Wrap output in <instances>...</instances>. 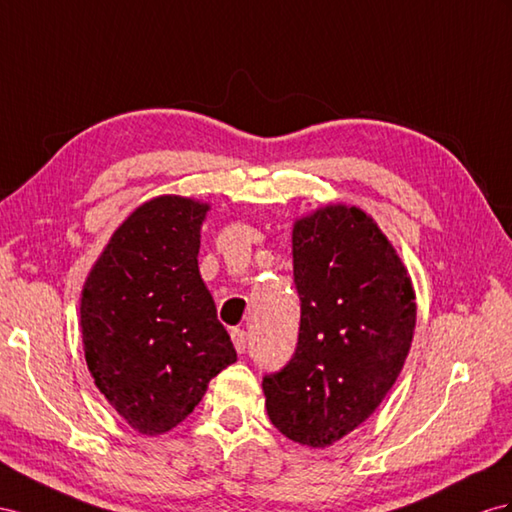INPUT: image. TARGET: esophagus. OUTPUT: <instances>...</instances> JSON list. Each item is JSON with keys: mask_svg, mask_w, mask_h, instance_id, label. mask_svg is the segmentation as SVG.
<instances>
[{"mask_svg": "<svg viewBox=\"0 0 512 512\" xmlns=\"http://www.w3.org/2000/svg\"><path fill=\"white\" fill-rule=\"evenodd\" d=\"M231 339H233V346H235V350H238L240 352V355H242V352H246V331H242V329H233L231 331Z\"/></svg>", "mask_w": 512, "mask_h": 512, "instance_id": "1", "label": "esophagus"}]
</instances>
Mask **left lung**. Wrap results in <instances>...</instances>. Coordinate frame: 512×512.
<instances>
[{
  "label": "left lung",
  "instance_id": "8db88e82",
  "mask_svg": "<svg viewBox=\"0 0 512 512\" xmlns=\"http://www.w3.org/2000/svg\"><path fill=\"white\" fill-rule=\"evenodd\" d=\"M292 255L298 346L261 387L279 432L326 448L361 426L400 376L415 331V290L387 235L355 205L298 218Z\"/></svg>",
  "mask_w": 512,
  "mask_h": 512
}]
</instances>
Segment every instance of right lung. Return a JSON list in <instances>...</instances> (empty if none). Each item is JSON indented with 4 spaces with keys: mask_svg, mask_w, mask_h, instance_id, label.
<instances>
[{
    "mask_svg": "<svg viewBox=\"0 0 512 512\" xmlns=\"http://www.w3.org/2000/svg\"><path fill=\"white\" fill-rule=\"evenodd\" d=\"M209 203L162 194L142 203L90 268L80 326L97 389L140 435L186 419L238 355L199 272Z\"/></svg>",
    "mask_w": 512,
    "mask_h": 512,
    "instance_id": "obj_1",
    "label": "right lung"
}]
</instances>
